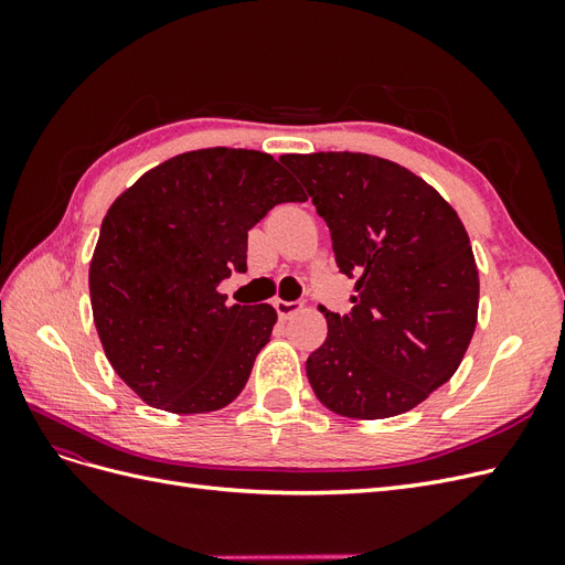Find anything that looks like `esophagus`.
Listing matches in <instances>:
<instances>
[{
  "label": "esophagus",
  "instance_id": "obj_1",
  "mask_svg": "<svg viewBox=\"0 0 565 565\" xmlns=\"http://www.w3.org/2000/svg\"><path fill=\"white\" fill-rule=\"evenodd\" d=\"M273 306H276L278 318H280V320H287V318H292L295 313H299L303 303H301V301H285V299H276V301H273Z\"/></svg>",
  "mask_w": 565,
  "mask_h": 565
}]
</instances>
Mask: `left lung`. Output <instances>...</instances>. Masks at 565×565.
Masks as SVG:
<instances>
[{
  "label": "left lung",
  "mask_w": 565,
  "mask_h": 565,
  "mask_svg": "<svg viewBox=\"0 0 565 565\" xmlns=\"http://www.w3.org/2000/svg\"><path fill=\"white\" fill-rule=\"evenodd\" d=\"M332 235L353 309L324 313L328 339L306 361L318 401L353 419L413 409L465 358L478 316L469 235L438 191L365 152L282 156Z\"/></svg>",
  "instance_id": "8db88e82"
}]
</instances>
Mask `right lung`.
<instances>
[{
	"mask_svg": "<svg viewBox=\"0 0 565 565\" xmlns=\"http://www.w3.org/2000/svg\"><path fill=\"white\" fill-rule=\"evenodd\" d=\"M306 195L268 152L204 148L150 169L108 210L89 266L106 358L136 396L177 415L237 398L278 313L226 303L247 270V231Z\"/></svg>",
	"mask_w": 565,
	"mask_h": 565,
	"instance_id": "obj_1",
	"label": "right lung"
}]
</instances>
